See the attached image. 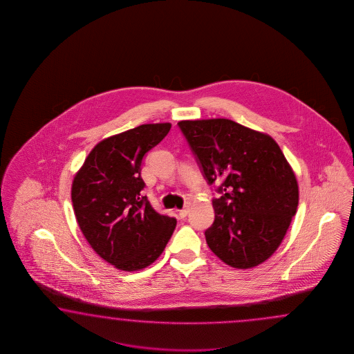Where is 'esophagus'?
<instances>
[{"label":"esophagus","instance_id":"obj_1","mask_svg":"<svg viewBox=\"0 0 354 354\" xmlns=\"http://www.w3.org/2000/svg\"><path fill=\"white\" fill-rule=\"evenodd\" d=\"M188 212H189V205H186L182 210L178 211V215H180V218H186L188 215Z\"/></svg>","mask_w":354,"mask_h":354}]
</instances>
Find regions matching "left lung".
I'll return each instance as SVG.
<instances>
[{
	"label": "left lung",
	"instance_id": "obj_1",
	"mask_svg": "<svg viewBox=\"0 0 354 354\" xmlns=\"http://www.w3.org/2000/svg\"><path fill=\"white\" fill-rule=\"evenodd\" d=\"M180 131L209 185L223 180L212 200L215 220L205 232L224 263L248 270L277 250L299 205V186L273 138L229 119L183 120Z\"/></svg>",
	"mask_w": 354,
	"mask_h": 354
}]
</instances>
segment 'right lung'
Returning a JSON list of instances; mask_svg holds the SVG:
<instances>
[{"instance_id": "1", "label": "right lung", "mask_w": 354, "mask_h": 354, "mask_svg": "<svg viewBox=\"0 0 354 354\" xmlns=\"http://www.w3.org/2000/svg\"><path fill=\"white\" fill-rule=\"evenodd\" d=\"M169 130V122L144 124L106 138L90 151L72 182L73 210L86 241L120 271L151 266L177 224L140 195L145 186L143 157Z\"/></svg>"}]
</instances>
